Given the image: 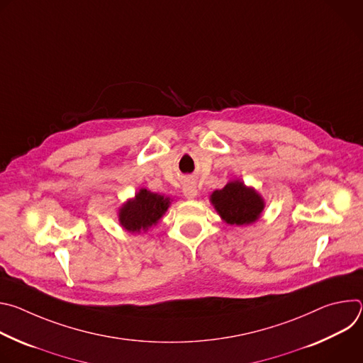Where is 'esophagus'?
Returning a JSON list of instances; mask_svg holds the SVG:
<instances>
[{
    "mask_svg": "<svg viewBox=\"0 0 363 363\" xmlns=\"http://www.w3.org/2000/svg\"><path fill=\"white\" fill-rule=\"evenodd\" d=\"M182 194L186 199H194L198 195V189L192 181H186L182 188Z\"/></svg>",
    "mask_w": 363,
    "mask_h": 363,
    "instance_id": "34e87169",
    "label": "esophagus"
}]
</instances>
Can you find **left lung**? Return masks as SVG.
I'll use <instances>...</instances> for the list:
<instances>
[{
  "mask_svg": "<svg viewBox=\"0 0 363 363\" xmlns=\"http://www.w3.org/2000/svg\"><path fill=\"white\" fill-rule=\"evenodd\" d=\"M210 202L224 223L238 227L254 224L266 208L264 198L241 179H231L223 189H216Z\"/></svg>",
  "mask_w": 363,
  "mask_h": 363,
  "instance_id": "8db88e82",
  "label": "left lung"
}]
</instances>
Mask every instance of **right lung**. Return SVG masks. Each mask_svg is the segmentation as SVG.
Wrapping results in <instances>:
<instances>
[{
    "instance_id": "obj_1",
    "label": "right lung",
    "mask_w": 363,
    "mask_h": 363,
    "mask_svg": "<svg viewBox=\"0 0 363 363\" xmlns=\"http://www.w3.org/2000/svg\"><path fill=\"white\" fill-rule=\"evenodd\" d=\"M172 199L169 196L140 188L119 208L118 217L122 228L130 234L146 233L157 225L168 211Z\"/></svg>"
}]
</instances>
